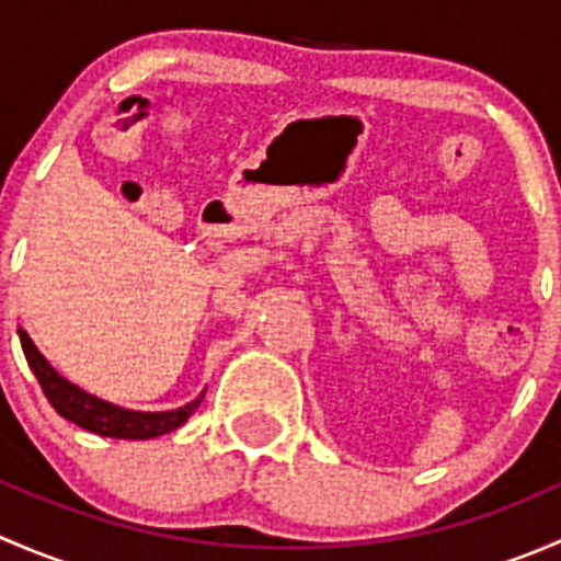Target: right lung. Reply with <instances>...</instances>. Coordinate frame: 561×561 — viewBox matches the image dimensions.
<instances>
[{
    "label": "right lung",
    "instance_id": "1",
    "mask_svg": "<svg viewBox=\"0 0 561 561\" xmlns=\"http://www.w3.org/2000/svg\"><path fill=\"white\" fill-rule=\"evenodd\" d=\"M21 347H24L26 364L35 371L39 388H43L45 399L50 401L56 412L61 417H67L76 426L87 428V432L100 434V437H113V439H151L162 437V434L173 432L181 423H186V417L201 407L203 393L197 396L190 404L179 407V410L168 412H138V410H124V407L111 404V401L98 399V396L87 393L83 388L72 386L70 380L59 375L54 366L45 360V355L35 347V342L30 339V333L21 331Z\"/></svg>",
    "mask_w": 561,
    "mask_h": 561
}]
</instances>
